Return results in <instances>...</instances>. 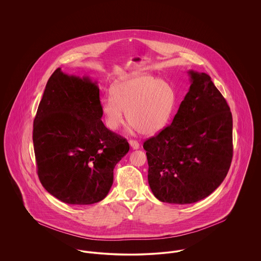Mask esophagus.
<instances>
[{
  "mask_svg": "<svg viewBox=\"0 0 261 261\" xmlns=\"http://www.w3.org/2000/svg\"><path fill=\"white\" fill-rule=\"evenodd\" d=\"M129 146L134 149H138L140 148V144L137 141H134V140L129 141Z\"/></svg>",
  "mask_w": 261,
  "mask_h": 261,
  "instance_id": "esophagus-1",
  "label": "esophagus"
}]
</instances>
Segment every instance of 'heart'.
<instances>
[{
	"label": "heart",
	"mask_w": 261,
	"mask_h": 261,
	"mask_svg": "<svg viewBox=\"0 0 261 261\" xmlns=\"http://www.w3.org/2000/svg\"><path fill=\"white\" fill-rule=\"evenodd\" d=\"M112 97L102 101L106 124L117 129L126 120L139 133L153 135L169 121L176 106L172 84L147 73H134L114 81Z\"/></svg>",
	"instance_id": "obj_1"
}]
</instances>
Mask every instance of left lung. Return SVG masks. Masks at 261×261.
I'll return each mask as SVG.
<instances>
[{"label": "left lung", "instance_id": "8db88e82", "mask_svg": "<svg viewBox=\"0 0 261 261\" xmlns=\"http://www.w3.org/2000/svg\"><path fill=\"white\" fill-rule=\"evenodd\" d=\"M191 85L172 123L147 140L148 180L162 202L191 204L223 182L233 155L232 114L211 77L189 70Z\"/></svg>", "mask_w": 261, "mask_h": 261}]
</instances>
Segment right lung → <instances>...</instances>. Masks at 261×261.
<instances>
[{
    "instance_id": "add662e5",
    "label": "right lung",
    "mask_w": 261,
    "mask_h": 261,
    "mask_svg": "<svg viewBox=\"0 0 261 261\" xmlns=\"http://www.w3.org/2000/svg\"><path fill=\"white\" fill-rule=\"evenodd\" d=\"M101 117L97 83L57 68L38 107L33 144L42 186L64 203L103 200L115 165L129 149L127 141L107 128Z\"/></svg>"
}]
</instances>
